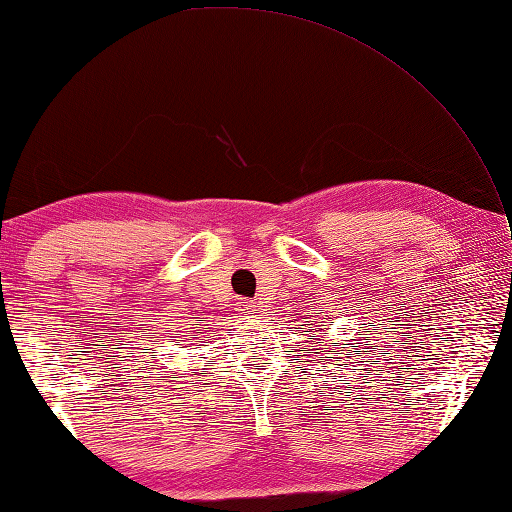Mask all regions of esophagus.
<instances>
[{
	"instance_id": "esophagus-1",
	"label": "esophagus",
	"mask_w": 512,
	"mask_h": 512,
	"mask_svg": "<svg viewBox=\"0 0 512 512\" xmlns=\"http://www.w3.org/2000/svg\"><path fill=\"white\" fill-rule=\"evenodd\" d=\"M240 310L242 312H251V303L249 301H240Z\"/></svg>"
}]
</instances>
